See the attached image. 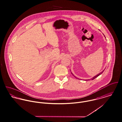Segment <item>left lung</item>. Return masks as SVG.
Instances as JSON below:
<instances>
[{
	"instance_id": "obj_1",
	"label": "left lung",
	"mask_w": 122,
	"mask_h": 122,
	"mask_svg": "<svg viewBox=\"0 0 122 122\" xmlns=\"http://www.w3.org/2000/svg\"><path fill=\"white\" fill-rule=\"evenodd\" d=\"M104 70H103L102 71V72H101V73H99L98 74H97V75H96V76H94V77L92 78H91V80H94V79H95L96 78H97V77H98V76H100V75H101V74H102V73L103 72ZM70 71H71V70H70ZM71 73H72V75H73V76H75V77L76 78V76H74V75H73V74H72V72H71ZM78 79H79V78H78ZM90 80V79H88V80H85V81H88V80Z\"/></svg>"
}]
</instances>
